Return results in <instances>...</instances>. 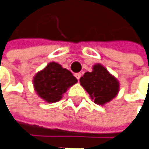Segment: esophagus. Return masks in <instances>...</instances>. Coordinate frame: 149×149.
<instances>
[{"label": "esophagus", "instance_id": "1", "mask_svg": "<svg viewBox=\"0 0 149 149\" xmlns=\"http://www.w3.org/2000/svg\"><path fill=\"white\" fill-rule=\"evenodd\" d=\"M81 76H82V74H81L80 72H79V73H76V74H75V77H77V80H79V78L81 77Z\"/></svg>", "mask_w": 149, "mask_h": 149}]
</instances>
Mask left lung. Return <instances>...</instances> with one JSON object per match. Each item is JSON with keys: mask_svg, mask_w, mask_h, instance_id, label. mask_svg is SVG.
<instances>
[{"mask_svg": "<svg viewBox=\"0 0 149 149\" xmlns=\"http://www.w3.org/2000/svg\"><path fill=\"white\" fill-rule=\"evenodd\" d=\"M92 69L80 78V84L95 103L103 106L118 95L119 82L102 64L94 65Z\"/></svg>", "mask_w": 149, "mask_h": 149, "instance_id": "1", "label": "left lung"}]
</instances>
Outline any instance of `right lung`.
Here are the masks:
<instances>
[{
	"instance_id": "obj_1",
	"label": "right lung",
	"mask_w": 149,
	"mask_h": 149,
	"mask_svg": "<svg viewBox=\"0 0 149 149\" xmlns=\"http://www.w3.org/2000/svg\"><path fill=\"white\" fill-rule=\"evenodd\" d=\"M77 83L72 73L56 62H50L33 77L38 96L47 103L59 102L67 89Z\"/></svg>"
}]
</instances>
